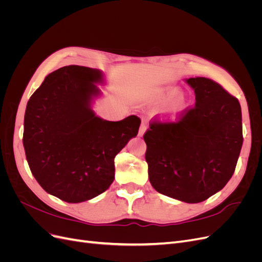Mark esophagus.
Returning <instances> with one entry per match:
<instances>
[{
    "instance_id": "34e87169",
    "label": "esophagus",
    "mask_w": 262,
    "mask_h": 262,
    "mask_svg": "<svg viewBox=\"0 0 262 262\" xmlns=\"http://www.w3.org/2000/svg\"><path fill=\"white\" fill-rule=\"evenodd\" d=\"M146 129H147V125H146V123L143 122V123L141 124V128H140V131H139V136L140 137H143V134L146 131Z\"/></svg>"
}]
</instances>
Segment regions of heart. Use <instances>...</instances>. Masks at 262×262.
Segmentation results:
<instances>
[{
	"mask_svg": "<svg viewBox=\"0 0 262 262\" xmlns=\"http://www.w3.org/2000/svg\"><path fill=\"white\" fill-rule=\"evenodd\" d=\"M170 98V100L169 98ZM168 101L164 109V115L167 119H176L188 105V99L185 94L177 93L175 87H165L157 92L155 100L158 104Z\"/></svg>",
	"mask_w": 262,
	"mask_h": 262,
	"instance_id": "b5f03b06",
	"label": "heart"
}]
</instances>
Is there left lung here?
I'll return each mask as SVG.
<instances>
[{"label":"left lung","mask_w":262,"mask_h":262,"mask_svg":"<svg viewBox=\"0 0 262 262\" xmlns=\"http://www.w3.org/2000/svg\"><path fill=\"white\" fill-rule=\"evenodd\" d=\"M195 105L176 121L149 123L144 133L150 185L157 192L198 203L223 189L243 145L242 108L236 97L207 77L186 81Z\"/></svg>","instance_id":"left-lung-1"}]
</instances>
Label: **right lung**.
<instances>
[{"instance_id": "obj_1", "label": "right lung", "mask_w": 262, "mask_h": 262, "mask_svg": "<svg viewBox=\"0 0 262 262\" xmlns=\"http://www.w3.org/2000/svg\"><path fill=\"white\" fill-rule=\"evenodd\" d=\"M99 70L63 67L45 78L27 102L23 144L45 191L69 203L91 200L115 179V157L137 137L141 119L107 121L91 108Z\"/></svg>"}]
</instances>
